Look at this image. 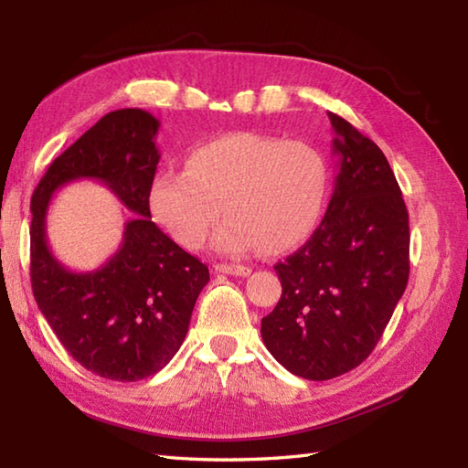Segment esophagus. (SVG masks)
I'll return each instance as SVG.
<instances>
[{
    "mask_svg": "<svg viewBox=\"0 0 468 468\" xmlns=\"http://www.w3.org/2000/svg\"><path fill=\"white\" fill-rule=\"evenodd\" d=\"M215 271L225 273V275H237V277H247L251 273V270L247 265H235V263H217Z\"/></svg>",
    "mask_w": 468,
    "mask_h": 468,
    "instance_id": "obj_1",
    "label": "esophagus"
}]
</instances>
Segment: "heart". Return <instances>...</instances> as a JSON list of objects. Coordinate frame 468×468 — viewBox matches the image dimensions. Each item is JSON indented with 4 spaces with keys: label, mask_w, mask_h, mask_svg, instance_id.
<instances>
[{
    "label": "heart",
    "mask_w": 468,
    "mask_h": 468,
    "mask_svg": "<svg viewBox=\"0 0 468 468\" xmlns=\"http://www.w3.org/2000/svg\"><path fill=\"white\" fill-rule=\"evenodd\" d=\"M327 193V166L302 141L235 133L197 146L186 168L165 166L148 203L175 241L188 250L213 237L217 251L243 255L260 247L283 253L300 245L317 221Z\"/></svg>",
    "instance_id": "b5f03b06"
}]
</instances>
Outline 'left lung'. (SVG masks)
Masks as SVG:
<instances>
[{
    "label": "left lung",
    "mask_w": 468,
    "mask_h": 468,
    "mask_svg": "<svg viewBox=\"0 0 468 468\" xmlns=\"http://www.w3.org/2000/svg\"><path fill=\"white\" fill-rule=\"evenodd\" d=\"M327 118L334 193L310 241L273 267L283 292L261 320L267 350L305 380L342 376L372 354L410 273L409 211L390 165L350 122Z\"/></svg>",
    "instance_id": "left-lung-1"
}]
</instances>
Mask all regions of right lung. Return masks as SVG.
<instances>
[{
    "mask_svg": "<svg viewBox=\"0 0 468 468\" xmlns=\"http://www.w3.org/2000/svg\"><path fill=\"white\" fill-rule=\"evenodd\" d=\"M158 128L141 108L108 112L49 165L32 195L29 273L39 312L76 362L118 382L143 380L173 360L208 282L207 265L151 221ZM80 177L102 182L133 211L122 247L94 272L68 271L45 235L53 193Z\"/></svg>",
    "mask_w": 468,
    "mask_h": 468,
    "instance_id": "obj_1",
    "label": "right lung"
}]
</instances>
